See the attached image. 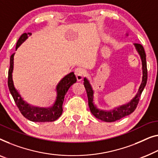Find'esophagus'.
Masks as SVG:
<instances>
[{"instance_id":"34e87169","label":"esophagus","mask_w":158,"mask_h":158,"mask_svg":"<svg viewBox=\"0 0 158 158\" xmlns=\"http://www.w3.org/2000/svg\"><path fill=\"white\" fill-rule=\"evenodd\" d=\"M85 70L81 68H77L75 70V75L78 81H81V80L83 79V77L85 75Z\"/></svg>"}]
</instances>
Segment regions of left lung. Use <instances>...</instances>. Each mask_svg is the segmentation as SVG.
I'll use <instances>...</instances> for the list:
<instances>
[{
  "mask_svg": "<svg viewBox=\"0 0 158 158\" xmlns=\"http://www.w3.org/2000/svg\"><path fill=\"white\" fill-rule=\"evenodd\" d=\"M137 51L138 53L140 54L141 60H142V65H143V81L139 88L138 92L137 93L133 99H132L130 102L127 103L125 106H122L118 108H115L113 110L106 112L100 110L93 105V90L92 87L89 83L88 80L85 77L84 78V86L86 90L87 95H88V105L90 107V112L92 113L93 115L98 120L105 121V122H115L116 120H120V119L125 117V116L129 115L130 114L133 113L135 110L136 109L137 106H138L139 100H140V95L142 92L143 91V89L146 85L148 81V70H147V63H146V55L145 52V50L143 45L140 43H135Z\"/></svg>",
  "mask_w": 158,
  "mask_h": 158,
  "instance_id": "obj_1",
  "label": "left lung"
}]
</instances>
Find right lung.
Wrapping results in <instances>:
<instances>
[{"label": "right lung", "instance_id": "right-lung-1", "mask_svg": "<svg viewBox=\"0 0 158 158\" xmlns=\"http://www.w3.org/2000/svg\"><path fill=\"white\" fill-rule=\"evenodd\" d=\"M31 33H23L20 35L16 43L17 49L23 42H24L28 38V35H31ZM13 56L14 53L11 55L10 60V68L8 70V85L9 90L12 95L14 101L17 107L23 115L28 120L33 122L45 123V122H52L56 120L63 113V103L64 98L67 93V91L73 84L77 81L73 72L70 73L66 75L60 81V83L57 85V99L55 104L51 107L48 108H43V107H37L31 106L27 102L24 101L20 97L19 93L15 90L13 81L12 78V73L13 70Z\"/></svg>", "mask_w": 158, "mask_h": 158}]
</instances>
